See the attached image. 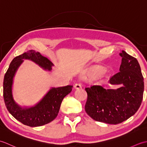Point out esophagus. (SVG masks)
<instances>
[{
	"label": "esophagus",
	"mask_w": 147,
	"mask_h": 147,
	"mask_svg": "<svg viewBox=\"0 0 147 147\" xmlns=\"http://www.w3.org/2000/svg\"><path fill=\"white\" fill-rule=\"evenodd\" d=\"M74 87L75 89H80L82 88V85H81L80 83H76L75 85H74Z\"/></svg>",
	"instance_id": "34e87169"
}]
</instances>
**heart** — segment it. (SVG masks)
<instances>
[{"mask_svg": "<svg viewBox=\"0 0 147 147\" xmlns=\"http://www.w3.org/2000/svg\"><path fill=\"white\" fill-rule=\"evenodd\" d=\"M96 74V71H91L88 73L89 76H94Z\"/></svg>", "mask_w": 147, "mask_h": 147, "instance_id": "heart-1", "label": "heart"}]
</instances>
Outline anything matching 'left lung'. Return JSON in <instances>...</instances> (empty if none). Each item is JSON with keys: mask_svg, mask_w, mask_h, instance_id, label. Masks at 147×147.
Here are the masks:
<instances>
[{"mask_svg": "<svg viewBox=\"0 0 147 147\" xmlns=\"http://www.w3.org/2000/svg\"><path fill=\"white\" fill-rule=\"evenodd\" d=\"M119 72L109 80L117 89L94 85L86 88L85 111L93 119L117 124L127 120L138 110L143 100L144 82L136 59L122 51Z\"/></svg>", "mask_w": 147, "mask_h": 147, "instance_id": "8db88e82", "label": "left lung"}]
</instances>
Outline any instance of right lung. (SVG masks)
Here are the masks:
<instances>
[{
	"label": "right lung",
	"mask_w": 147,
	"mask_h": 147,
	"mask_svg": "<svg viewBox=\"0 0 147 147\" xmlns=\"http://www.w3.org/2000/svg\"><path fill=\"white\" fill-rule=\"evenodd\" d=\"M24 60L35 62L44 71L49 72L52 71L54 65L47 58L34 50H30L14 57L9 65L4 78L3 88L5 104L9 113L24 125L30 127L41 126L51 123L57 116L62 100L71 93L73 86L51 87L35 105H19L14 98L12 87L16 73Z\"/></svg>",
	"instance_id": "1"
}]
</instances>
